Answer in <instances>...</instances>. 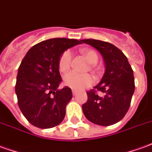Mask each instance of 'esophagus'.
Listing matches in <instances>:
<instances>
[{
	"mask_svg": "<svg viewBox=\"0 0 152 152\" xmlns=\"http://www.w3.org/2000/svg\"><path fill=\"white\" fill-rule=\"evenodd\" d=\"M72 94L73 95H76V94H78V91H76V90H72Z\"/></svg>",
	"mask_w": 152,
	"mask_h": 152,
	"instance_id": "1",
	"label": "esophagus"
}]
</instances>
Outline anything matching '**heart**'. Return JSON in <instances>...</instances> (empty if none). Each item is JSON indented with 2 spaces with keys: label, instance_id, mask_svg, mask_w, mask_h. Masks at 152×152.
<instances>
[{
  "label": "heart",
  "instance_id": "b5f03b06",
  "mask_svg": "<svg viewBox=\"0 0 152 152\" xmlns=\"http://www.w3.org/2000/svg\"><path fill=\"white\" fill-rule=\"evenodd\" d=\"M81 53L91 64H96L99 60L97 53L92 49H81ZM72 53L70 50L64 51L58 60V69L61 72H66L72 64ZM94 82L93 77L89 74H80L76 72L67 73L63 79V83L73 90H82L84 88L91 86Z\"/></svg>",
  "mask_w": 152,
  "mask_h": 152
}]
</instances>
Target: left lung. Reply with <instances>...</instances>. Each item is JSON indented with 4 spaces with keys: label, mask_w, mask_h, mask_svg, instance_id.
<instances>
[{
    "label": "left lung",
    "mask_w": 152,
    "mask_h": 152,
    "mask_svg": "<svg viewBox=\"0 0 152 152\" xmlns=\"http://www.w3.org/2000/svg\"><path fill=\"white\" fill-rule=\"evenodd\" d=\"M81 42L95 48L105 63L101 81L87 91V101L82 105L85 116L91 123L109 126L124 118L130 107L135 90L133 71L124 53L112 43L96 39ZM98 91L103 95H98Z\"/></svg>",
    "instance_id": "left-lung-1"
}]
</instances>
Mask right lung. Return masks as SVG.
Returning a JSON list of instances; mask_svg holds the SVG:
<instances>
[{
  "label": "right lung",
  "instance_id": "1",
  "mask_svg": "<svg viewBox=\"0 0 152 152\" xmlns=\"http://www.w3.org/2000/svg\"><path fill=\"white\" fill-rule=\"evenodd\" d=\"M80 43L81 40L77 39H48L32 47L23 58L17 74L15 93L21 112L32 125L51 128L64 119L66 106L72 93L67 86L58 89L61 81L58 60L64 51Z\"/></svg>",
  "mask_w": 152,
  "mask_h": 152
}]
</instances>
